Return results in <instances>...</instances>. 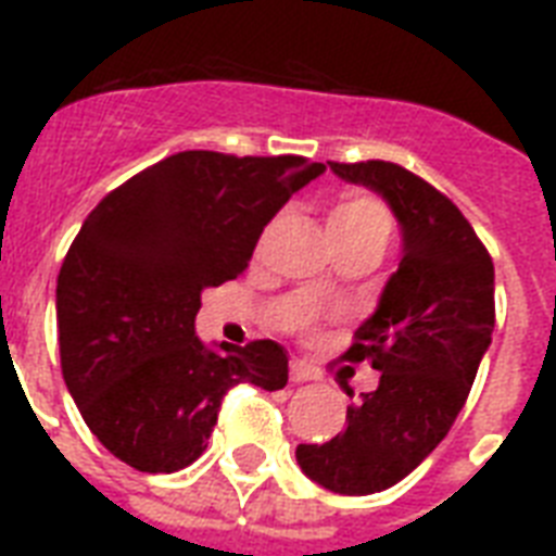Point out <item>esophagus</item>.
Listing matches in <instances>:
<instances>
[{
  "mask_svg": "<svg viewBox=\"0 0 556 556\" xmlns=\"http://www.w3.org/2000/svg\"><path fill=\"white\" fill-rule=\"evenodd\" d=\"M323 371L317 366L305 364V361H291V380L294 383H308V380H320Z\"/></svg>",
  "mask_w": 556,
  "mask_h": 556,
  "instance_id": "1",
  "label": "esophagus"
}]
</instances>
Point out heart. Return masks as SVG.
Returning a JSON list of instances; mask_svg holds the SVG:
<instances>
[{
    "mask_svg": "<svg viewBox=\"0 0 556 556\" xmlns=\"http://www.w3.org/2000/svg\"><path fill=\"white\" fill-rule=\"evenodd\" d=\"M392 230V216L387 204L371 192H346L329 213V233L338 244V251L346 248H375L383 251V244ZM331 294L329 279H317L312 288L314 300Z\"/></svg>",
    "mask_w": 556,
    "mask_h": 556,
    "instance_id": "b5f03b06",
    "label": "heart"
}]
</instances>
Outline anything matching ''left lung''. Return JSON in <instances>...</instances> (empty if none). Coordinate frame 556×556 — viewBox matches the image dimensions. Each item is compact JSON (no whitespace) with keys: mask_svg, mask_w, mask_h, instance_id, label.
Masks as SVG:
<instances>
[{"mask_svg":"<svg viewBox=\"0 0 556 556\" xmlns=\"http://www.w3.org/2000/svg\"><path fill=\"white\" fill-rule=\"evenodd\" d=\"M329 167L380 192L404 239L378 308L343 355L349 364L369 361L378 389L349 406L334 439L296 447L308 479L366 496L413 473L462 413L496 323L493 260L462 210L409 169L392 161Z\"/></svg>","mask_w":556,"mask_h":556,"instance_id":"obj_1","label":"left lung"}]
</instances>
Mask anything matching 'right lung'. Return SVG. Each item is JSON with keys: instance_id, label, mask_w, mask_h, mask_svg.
<instances>
[{"instance_id": "add662e5", "label": "right lung", "mask_w": 556, "mask_h": 556, "mask_svg": "<svg viewBox=\"0 0 556 556\" xmlns=\"http://www.w3.org/2000/svg\"><path fill=\"white\" fill-rule=\"evenodd\" d=\"M326 173L303 155H169L112 190L83 222L56 277L65 387L103 447L141 473H176L207 450L236 383L274 392V340L207 349L201 291L248 268L262 230Z\"/></svg>"}]
</instances>
